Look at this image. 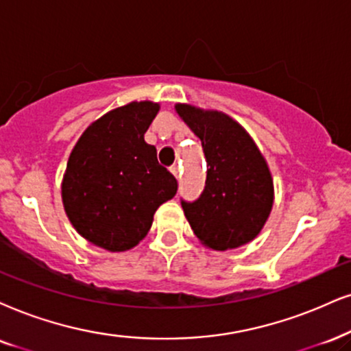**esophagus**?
<instances>
[{
    "mask_svg": "<svg viewBox=\"0 0 351 351\" xmlns=\"http://www.w3.org/2000/svg\"><path fill=\"white\" fill-rule=\"evenodd\" d=\"M170 171L173 173V176H175L176 180H180V175H181V170H180V165H173L170 168Z\"/></svg>",
    "mask_w": 351,
    "mask_h": 351,
    "instance_id": "34e87169",
    "label": "esophagus"
}]
</instances>
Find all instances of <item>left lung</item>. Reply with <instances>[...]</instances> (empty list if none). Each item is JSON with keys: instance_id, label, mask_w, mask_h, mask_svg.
Returning a JSON list of instances; mask_svg holds the SVG:
<instances>
[{"instance_id": "left-lung-1", "label": "left lung", "mask_w": 351, "mask_h": 351, "mask_svg": "<svg viewBox=\"0 0 351 351\" xmlns=\"http://www.w3.org/2000/svg\"><path fill=\"white\" fill-rule=\"evenodd\" d=\"M175 112L202 143L206 188L194 202H181L199 241L228 251L252 241L274 206V180L254 139L227 113L176 104Z\"/></svg>"}]
</instances>
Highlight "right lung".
<instances>
[{
    "mask_svg": "<svg viewBox=\"0 0 351 351\" xmlns=\"http://www.w3.org/2000/svg\"><path fill=\"white\" fill-rule=\"evenodd\" d=\"M160 104L131 101L87 126L71 150L61 199L74 230L110 252L139 245L178 184L144 141Z\"/></svg>",
    "mask_w": 351,
    "mask_h": 351,
    "instance_id": "obj_1",
    "label": "right lung"
}]
</instances>
